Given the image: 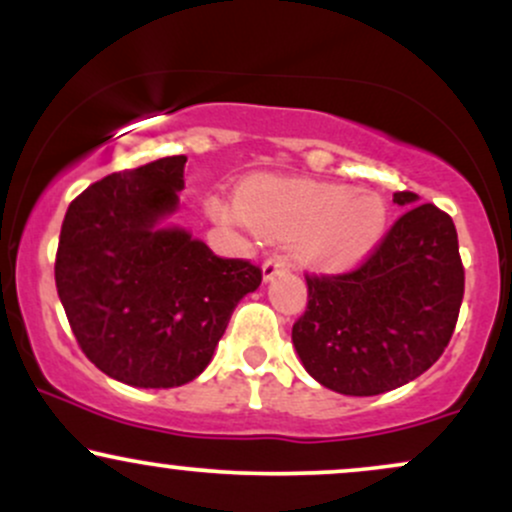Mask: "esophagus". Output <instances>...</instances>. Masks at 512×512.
I'll list each match as a JSON object with an SVG mask.
<instances>
[{"mask_svg": "<svg viewBox=\"0 0 512 512\" xmlns=\"http://www.w3.org/2000/svg\"><path fill=\"white\" fill-rule=\"evenodd\" d=\"M284 272H286V262L281 260V257H269V260L262 264V279L264 281H272L274 276H279Z\"/></svg>", "mask_w": 512, "mask_h": 512, "instance_id": "1", "label": "esophagus"}]
</instances>
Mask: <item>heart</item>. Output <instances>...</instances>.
I'll use <instances>...</instances> for the list:
<instances>
[{"label": "heart", "instance_id": "heart-1", "mask_svg": "<svg viewBox=\"0 0 512 512\" xmlns=\"http://www.w3.org/2000/svg\"><path fill=\"white\" fill-rule=\"evenodd\" d=\"M207 214L226 226H248L267 240L291 243L296 262L322 274H342L366 262L390 223L378 192L274 175L245 180L236 202L211 197Z\"/></svg>", "mask_w": 512, "mask_h": 512}]
</instances>
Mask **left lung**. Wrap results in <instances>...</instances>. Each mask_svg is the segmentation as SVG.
Returning <instances> with one entry per match:
<instances>
[{"label": "left lung", "instance_id": "left-lung-1", "mask_svg": "<svg viewBox=\"0 0 512 512\" xmlns=\"http://www.w3.org/2000/svg\"><path fill=\"white\" fill-rule=\"evenodd\" d=\"M380 248L356 272L308 276V310L291 339L303 368L327 390L383 395L438 361L455 330L464 269L455 223L414 192Z\"/></svg>", "mask_w": 512, "mask_h": 512}]
</instances>
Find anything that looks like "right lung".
Listing matches in <instances>:
<instances>
[{
    "label": "right lung",
    "mask_w": 512,
    "mask_h": 512,
    "mask_svg": "<svg viewBox=\"0 0 512 512\" xmlns=\"http://www.w3.org/2000/svg\"><path fill=\"white\" fill-rule=\"evenodd\" d=\"M187 156L93 182L69 204L55 281L88 361L132 387H180L209 366L260 267L221 260L187 228L180 207Z\"/></svg>",
    "instance_id": "add662e5"
}]
</instances>
